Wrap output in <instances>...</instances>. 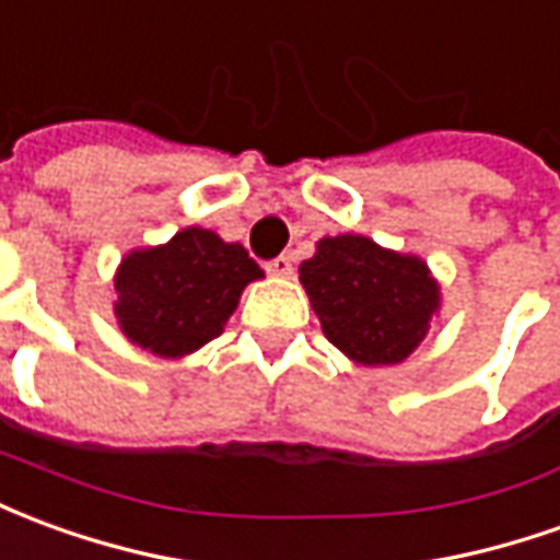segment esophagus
<instances>
[{"label":"esophagus","mask_w":560,"mask_h":560,"mask_svg":"<svg viewBox=\"0 0 560 560\" xmlns=\"http://www.w3.org/2000/svg\"><path fill=\"white\" fill-rule=\"evenodd\" d=\"M268 273L271 277H292V259L289 256H277L268 261Z\"/></svg>","instance_id":"esophagus-1"}]
</instances>
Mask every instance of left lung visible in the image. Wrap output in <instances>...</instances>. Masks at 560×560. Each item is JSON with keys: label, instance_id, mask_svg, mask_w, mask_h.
I'll return each instance as SVG.
<instances>
[{"label": "left lung", "instance_id": "1", "mask_svg": "<svg viewBox=\"0 0 560 560\" xmlns=\"http://www.w3.org/2000/svg\"><path fill=\"white\" fill-rule=\"evenodd\" d=\"M299 280L323 335L364 368L404 362L440 313V283L428 261L364 235L319 237Z\"/></svg>", "mask_w": 560, "mask_h": 560}]
</instances>
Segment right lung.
Segmentation results:
<instances>
[{
	"label": "right lung",
	"mask_w": 560,
	"mask_h": 560,
	"mask_svg": "<svg viewBox=\"0 0 560 560\" xmlns=\"http://www.w3.org/2000/svg\"><path fill=\"white\" fill-rule=\"evenodd\" d=\"M261 277L241 244L189 225L165 244L122 256L114 271V316L135 347L184 359L223 335L241 292Z\"/></svg>",
	"instance_id": "add662e5"
}]
</instances>
